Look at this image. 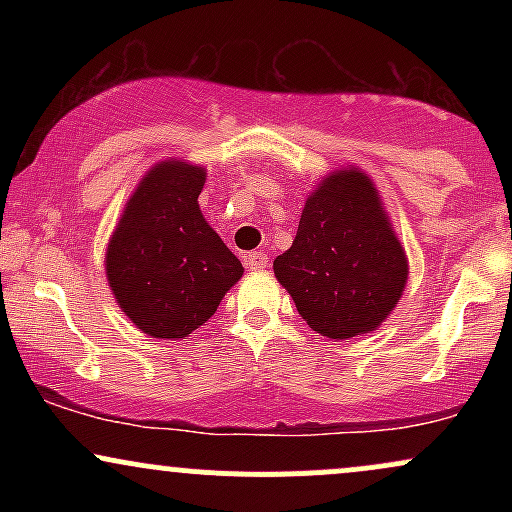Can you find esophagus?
Instances as JSON below:
<instances>
[{
  "instance_id": "1",
  "label": "esophagus",
  "mask_w": 512,
  "mask_h": 512,
  "mask_svg": "<svg viewBox=\"0 0 512 512\" xmlns=\"http://www.w3.org/2000/svg\"><path fill=\"white\" fill-rule=\"evenodd\" d=\"M269 264V257L264 252H250L245 255V267L248 269H264Z\"/></svg>"
}]
</instances>
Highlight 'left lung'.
Here are the masks:
<instances>
[{
  "instance_id": "8db88e82",
  "label": "left lung",
  "mask_w": 512,
  "mask_h": 512,
  "mask_svg": "<svg viewBox=\"0 0 512 512\" xmlns=\"http://www.w3.org/2000/svg\"><path fill=\"white\" fill-rule=\"evenodd\" d=\"M274 274L322 337L366 334L390 315L407 281V255L368 175L351 168L320 182Z\"/></svg>"
}]
</instances>
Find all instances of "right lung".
Returning <instances> with one entry per match:
<instances>
[{
	"instance_id": "1",
	"label": "right lung",
	"mask_w": 512,
	"mask_h": 512,
	"mask_svg": "<svg viewBox=\"0 0 512 512\" xmlns=\"http://www.w3.org/2000/svg\"><path fill=\"white\" fill-rule=\"evenodd\" d=\"M204 168L163 161L139 182L108 245L105 272L139 330L182 339L219 308L243 264L204 221Z\"/></svg>"
}]
</instances>
